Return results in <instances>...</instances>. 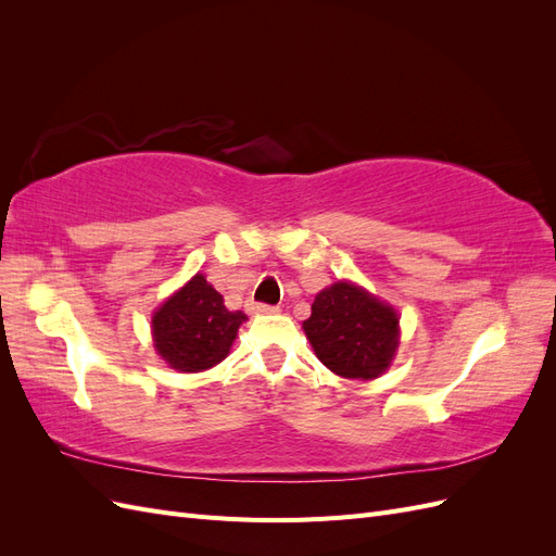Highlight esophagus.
Returning a JSON list of instances; mask_svg holds the SVG:
<instances>
[{
  "instance_id": "esophagus-1",
  "label": "esophagus",
  "mask_w": 556,
  "mask_h": 556,
  "mask_svg": "<svg viewBox=\"0 0 556 556\" xmlns=\"http://www.w3.org/2000/svg\"><path fill=\"white\" fill-rule=\"evenodd\" d=\"M248 313L250 315H268V313H276L278 308L276 306H268V304H257V301H250V304H245Z\"/></svg>"
}]
</instances>
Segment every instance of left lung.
<instances>
[{"label":"left lung","instance_id":"obj_1","mask_svg":"<svg viewBox=\"0 0 556 556\" xmlns=\"http://www.w3.org/2000/svg\"><path fill=\"white\" fill-rule=\"evenodd\" d=\"M304 331L317 359L350 380L382 376L399 348L396 311L348 280L315 296Z\"/></svg>","mask_w":556,"mask_h":556}]
</instances>
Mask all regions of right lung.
I'll use <instances>...</instances> for the list:
<instances>
[{
	"label": "right lung",
	"instance_id": "right-lung-1",
	"mask_svg": "<svg viewBox=\"0 0 556 556\" xmlns=\"http://www.w3.org/2000/svg\"><path fill=\"white\" fill-rule=\"evenodd\" d=\"M245 319L241 311H227L223 294L197 274L155 311V350L176 371H206L229 355Z\"/></svg>",
	"mask_w": 556,
	"mask_h": 556
}]
</instances>
